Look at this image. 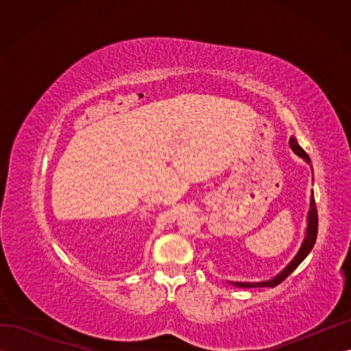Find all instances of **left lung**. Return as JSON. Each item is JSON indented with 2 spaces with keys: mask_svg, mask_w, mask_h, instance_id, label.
<instances>
[{
  "mask_svg": "<svg viewBox=\"0 0 351 351\" xmlns=\"http://www.w3.org/2000/svg\"><path fill=\"white\" fill-rule=\"evenodd\" d=\"M290 146H291V149L297 155L302 156L306 162H311L309 155H307L303 151V147L299 143H297L295 137H291V139H290ZM307 221H309V222H307L306 239H304V241L302 244L299 253L295 254V258L290 262L289 267H287L280 275H277V277L269 280V281H262V282H231V284L236 285V287H241V289H252V287H277L278 284H281L303 262V259L307 256V254H309V252L312 250L313 244L316 241V236H317V209H316V205H315V196L313 195L311 197V210H309V218H307Z\"/></svg>",
  "mask_w": 351,
  "mask_h": 351,
  "instance_id": "obj_1",
  "label": "left lung"
}]
</instances>
